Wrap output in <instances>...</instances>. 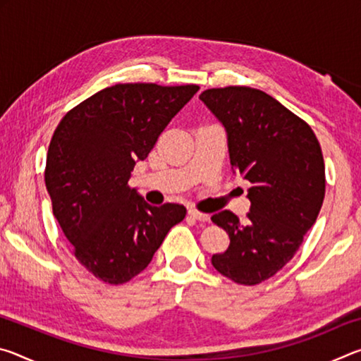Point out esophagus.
<instances>
[{
  "label": "esophagus",
  "instance_id": "esophagus-1",
  "mask_svg": "<svg viewBox=\"0 0 361 361\" xmlns=\"http://www.w3.org/2000/svg\"><path fill=\"white\" fill-rule=\"evenodd\" d=\"M188 215L191 216L192 219H195V221H200V223H207L210 221V216L207 215V213H202V212H197V210H189Z\"/></svg>",
  "mask_w": 361,
  "mask_h": 361
}]
</instances>
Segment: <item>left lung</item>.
<instances>
[{"label": "left lung", "mask_w": 361, "mask_h": 361, "mask_svg": "<svg viewBox=\"0 0 361 361\" xmlns=\"http://www.w3.org/2000/svg\"><path fill=\"white\" fill-rule=\"evenodd\" d=\"M199 99L228 133L234 173L252 183L245 223L229 210L212 216L231 240L212 264L235 283L258 285L295 256L319 216L325 197L320 143L307 122L262 90L229 85Z\"/></svg>", "instance_id": "left-lung-1"}]
</instances>
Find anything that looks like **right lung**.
Segmentation results:
<instances>
[{"label":"right lung","instance_id":"right-lung-1","mask_svg":"<svg viewBox=\"0 0 361 361\" xmlns=\"http://www.w3.org/2000/svg\"><path fill=\"white\" fill-rule=\"evenodd\" d=\"M199 85L116 84L65 114L49 145L44 181L76 259L103 282H129L183 221L178 204L152 207L129 186Z\"/></svg>","mask_w":361,"mask_h":361}]
</instances>
